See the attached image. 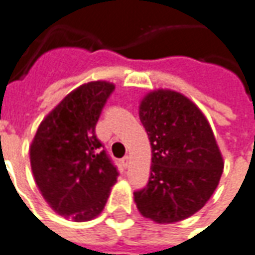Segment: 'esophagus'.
Here are the masks:
<instances>
[{"instance_id":"1","label":"esophagus","mask_w":255,"mask_h":255,"mask_svg":"<svg viewBox=\"0 0 255 255\" xmlns=\"http://www.w3.org/2000/svg\"><path fill=\"white\" fill-rule=\"evenodd\" d=\"M129 159H131V157L128 156H124L123 157V160H121V162H123V166H124V167H128V164H129Z\"/></svg>"}]
</instances>
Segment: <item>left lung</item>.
<instances>
[{"label": "left lung", "instance_id": "obj_1", "mask_svg": "<svg viewBox=\"0 0 255 255\" xmlns=\"http://www.w3.org/2000/svg\"><path fill=\"white\" fill-rule=\"evenodd\" d=\"M139 120L149 136L152 166L146 187L134 193L142 216L174 223L211 198L223 159L207 117L178 92L157 89L142 99Z\"/></svg>", "mask_w": 255, "mask_h": 255}]
</instances>
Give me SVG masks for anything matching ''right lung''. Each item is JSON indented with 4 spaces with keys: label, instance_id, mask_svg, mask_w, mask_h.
I'll use <instances>...</instances> for the list:
<instances>
[{
    "label": "right lung",
    "instance_id": "obj_1",
    "mask_svg": "<svg viewBox=\"0 0 255 255\" xmlns=\"http://www.w3.org/2000/svg\"><path fill=\"white\" fill-rule=\"evenodd\" d=\"M113 91L105 81L81 85L41 121L30 145L33 177L43 198L75 222L96 218L117 181V167L95 132Z\"/></svg>",
    "mask_w": 255,
    "mask_h": 255
}]
</instances>
